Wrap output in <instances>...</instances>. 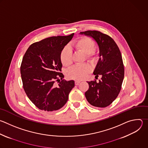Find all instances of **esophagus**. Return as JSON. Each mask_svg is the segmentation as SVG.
<instances>
[{"instance_id": "34e87169", "label": "esophagus", "mask_w": 148, "mask_h": 148, "mask_svg": "<svg viewBox=\"0 0 148 148\" xmlns=\"http://www.w3.org/2000/svg\"><path fill=\"white\" fill-rule=\"evenodd\" d=\"M81 82V81H78V80H76L75 81V84L76 85H79V84Z\"/></svg>"}]
</instances>
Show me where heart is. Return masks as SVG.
Listing matches in <instances>:
<instances>
[{
	"label": "heart",
	"instance_id": "1",
	"mask_svg": "<svg viewBox=\"0 0 148 148\" xmlns=\"http://www.w3.org/2000/svg\"><path fill=\"white\" fill-rule=\"evenodd\" d=\"M74 47L79 51H82L87 56L89 60H93L96 58L94 52L95 49V42L89 37L84 36L78 39L74 44ZM60 60L64 66H69L72 63V51L69 46H66L62 50L60 55ZM90 71V67L86 64H77L71 67L67 71L68 75L75 79L84 78Z\"/></svg>",
	"mask_w": 148,
	"mask_h": 148
}]
</instances>
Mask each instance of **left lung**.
<instances>
[{
  "mask_svg": "<svg viewBox=\"0 0 148 148\" xmlns=\"http://www.w3.org/2000/svg\"><path fill=\"white\" fill-rule=\"evenodd\" d=\"M80 34L92 38L99 49V59L93 71L95 77L101 79L88 81L89 89L85 93L86 99L92 106L106 108L117 97L121 88L124 69L120 49L114 40L108 35L97 31L81 32Z\"/></svg>",
  "mask_w": 148,
  "mask_h": 148,
  "instance_id": "8db88e82",
  "label": "left lung"
}]
</instances>
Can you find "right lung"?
Listing matches in <instances>:
<instances>
[{"label": "right lung", "mask_w": 148, "mask_h": 148, "mask_svg": "<svg viewBox=\"0 0 148 148\" xmlns=\"http://www.w3.org/2000/svg\"><path fill=\"white\" fill-rule=\"evenodd\" d=\"M74 34L52 36L34 43L23 58L20 72L24 89L40 110L52 112L61 109L74 87V81L63 79L64 75L60 73L61 52ZM55 80L58 85L54 84Z\"/></svg>", "instance_id": "obj_1"}]
</instances>
